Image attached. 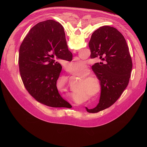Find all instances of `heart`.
I'll return each instance as SVG.
<instances>
[{"mask_svg":"<svg viewBox=\"0 0 147 147\" xmlns=\"http://www.w3.org/2000/svg\"><path fill=\"white\" fill-rule=\"evenodd\" d=\"M71 66L73 70L81 71L85 70L87 68L86 63L83 60H77L72 62ZM90 74H91V71L88 69L78 76L82 78V80H80L79 82V88L88 92H92L95 94L100 90V82L96 77L90 76Z\"/></svg>","mask_w":147,"mask_h":147,"instance_id":"1","label":"heart"}]
</instances>
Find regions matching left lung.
Listing matches in <instances>:
<instances>
[{"instance_id":"left-lung-1","label":"left lung","mask_w":147,"mask_h":147,"mask_svg":"<svg viewBox=\"0 0 147 147\" xmlns=\"http://www.w3.org/2000/svg\"><path fill=\"white\" fill-rule=\"evenodd\" d=\"M54 28L57 38L66 42L63 27L54 21ZM88 44L91 58L99 57L105 61L92 66L101 86L99 103L93 109L86 107L88 112L97 113L110 107L119 98L129 84L133 64L126 41L114 27H99L92 33Z\"/></svg>"}]
</instances>
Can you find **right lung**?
Segmentation results:
<instances>
[{
    "label": "right lung",
    "mask_w": 147,
    "mask_h": 147,
    "mask_svg": "<svg viewBox=\"0 0 147 147\" xmlns=\"http://www.w3.org/2000/svg\"><path fill=\"white\" fill-rule=\"evenodd\" d=\"M72 57L66 41H61L56 35L54 20L34 26L21 44L18 57L20 76L29 94L45 105L71 108L56 87L62 67L55 59L70 61Z\"/></svg>",
    "instance_id": "right-lung-1"
}]
</instances>
